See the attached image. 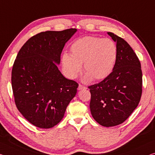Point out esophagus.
Returning <instances> with one entry per match:
<instances>
[{"label": "esophagus", "instance_id": "1", "mask_svg": "<svg viewBox=\"0 0 155 155\" xmlns=\"http://www.w3.org/2000/svg\"><path fill=\"white\" fill-rule=\"evenodd\" d=\"M86 87L84 86L83 85H81V84H79L78 85V90H83V89H86Z\"/></svg>", "mask_w": 155, "mask_h": 155}]
</instances>
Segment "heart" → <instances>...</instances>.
Listing matches in <instances>:
<instances>
[{
	"label": "heart",
	"mask_w": 155,
	"mask_h": 155,
	"mask_svg": "<svg viewBox=\"0 0 155 155\" xmlns=\"http://www.w3.org/2000/svg\"><path fill=\"white\" fill-rule=\"evenodd\" d=\"M70 52L71 55L65 53L62 57L65 72L71 78H77L83 64L85 81L106 78L112 72L117 58L114 41L92 36L77 39L71 45Z\"/></svg>",
	"instance_id": "b5f03b06"
}]
</instances>
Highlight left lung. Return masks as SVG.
<instances>
[{
	"mask_svg": "<svg viewBox=\"0 0 155 155\" xmlns=\"http://www.w3.org/2000/svg\"><path fill=\"white\" fill-rule=\"evenodd\" d=\"M107 34L117 43L114 68L102 81L88 88L93 118L103 126L112 127L124 123L138 106L142 94V71L129 44L116 34Z\"/></svg>",
	"mask_w": 155,
	"mask_h": 155,
	"instance_id": "1",
	"label": "left lung"
}]
</instances>
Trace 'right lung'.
Masks as SVG:
<instances>
[{
    "instance_id": "obj_1",
    "label": "right lung",
    "mask_w": 155,
    "mask_h": 155,
    "mask_svg": "<svg viewBox=\"0 0 155 155\" xmlns=\"http://www.w3.org/2000/svg\"><path fill=\"white\" fill-rule=\"evenodd\" d=\"M77 31H46L31 37L19 50L12 70L17 109L40 128L59 123L77 94L78 83L63 77L57 65L65 44Z\"/></svg>"
}]
</instances>
